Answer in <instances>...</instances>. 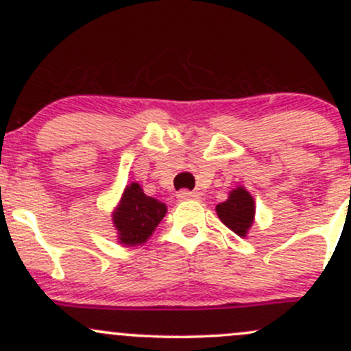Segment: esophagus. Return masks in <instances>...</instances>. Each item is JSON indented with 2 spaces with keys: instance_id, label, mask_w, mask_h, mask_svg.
I'll list each match as a JSON object with an SVG mask.
<instances>
[{
  "instance_id": "1",
  "label": "esophagus",
  "mask_w": 351,
  "mask_h": 351,
  "mask_svg": "<svg viewBox=\"0 0 351 351\" xmlns=\"http://www.w3.org/2000/svg\"><path fill=\"white\" fill-rule=\"evenodd\" d=\"M195 198H198V195H196V193L186 191V189H183V191L178 193V199H195Z\"/></svg>"
}]
</instances>
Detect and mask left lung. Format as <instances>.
<instances>
[{"label":"left lung","mask_w":351,"mask_h":351,"mask_svg":"<svg viewBox=\"0 0 351 351\" xmlns=\"http://www.w3.org/2000/svg\"><path fill=\"white\" fill-rule=\"evenodd\" d=\"M217 216L237 236L244 237L254 221V199L244 188H236L229 193V199L216 206Z\"/></svg>","instance_id":"1"}]
</instances>
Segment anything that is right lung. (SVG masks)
Listing matches in <instances>:
<instances>
[{"instance_id":"right-lung-1","label":"right lung","mask_w":351,"mask_h":351,"mask_svg":"<svg viewBox=\"0 0 351 351\" xmlns=\"http://www.w3.org/2000/svg\"><path fill=\"white\" fill-rule=\"evenodd\" d=\"M167 215V206L162 201L150 198L143 193L138 183L125 188L122 201L114 213V224L119 231L122 244H142L158 226Z\"/></svg>"}]
</instances>
